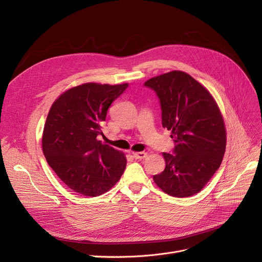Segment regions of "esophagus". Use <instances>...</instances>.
I'll return each mask as SVG.
<instances>
[{
  "label": "esophagus",
  "mask_w": 262,
  "mask_h": 262,
  "mask_svg": "<svg viewBox=\"0 0 262 262\" xmlns=\"http://www.w3.org/2000/svg\"><path fill=\"white\" fill-rule=\"evenodd\" d=\"M133 156L136 159H144L147 156V153L146 152H135V153H133Z\"/></svg>",
  "instance_id": "34e87169"
}]
</instances>
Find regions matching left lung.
<instances>
[{"mask_svg":"<svg viewBox=\"0 0 262 262\" xmlns=\"http://www.w3.org/2000/svg\"><path fill=\"white\" fill-rule=\"evenodd\" d=\"M157 93L162 126L171 130L174 155L163 153L166 168L155 184L175 198L194 195L221 166L226 148L223 116L211 93L183 71H171L144 82Z\"/></svg>","mask_w":262,"mask_h":262,"instance_id":"left-lung-1","label":"left lung"}]
</instances>
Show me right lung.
<instances>
[{
    "label": "right lung",
    "mask_w": 262,
    "mask_h": 262,
    "mask_svg": "<svg viewBox=\"0 0 262 262\" xmlns=\"http://www.w3.org/2000/svg\"><path fill=\"white\" fill-rule=\"evenodd\" d=\"M85 82L52 104L42 133V150L52 170L72 191L98 196L112 189L126 167L125 154L98 140L112 103L127 88Z\"/></svg>",
    "instance_id": "1"
}]
</instances>
